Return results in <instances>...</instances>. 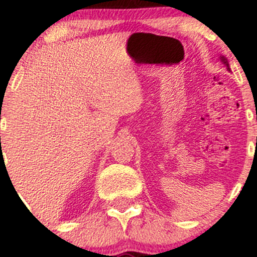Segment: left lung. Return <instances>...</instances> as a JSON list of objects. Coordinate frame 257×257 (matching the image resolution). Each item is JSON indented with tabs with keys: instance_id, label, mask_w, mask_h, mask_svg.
Masks as SVG:
<instances>
[{
	"instance_id": "8db88e82",
	"label": "left lung",
	"mask_w": 257,
	"mask_h": 257,
	"mask_svg": "<svg viewBox=\"0 0 257 257\" xmlns=\"http://www.w3.org/2000/svg\"><path fill=\"white\" fill-rule=\"evenodd\" d=\"M220 59H221V61L223 62V64H225L226 65V68L228 69V70H230V66H228V62H227V59H226L225 56H220Z\"/></svg>"
}]
</instances>
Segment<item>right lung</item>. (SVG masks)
<instances>
[{
	"label": "right lung",
	"instance_id": "1",
	"mask_svg": "<svg viewBox=\"0 0 257 257\" xmlns=\"http://www.w3.org/2000/svg\"><path fill=\"white\" fill-rule=\"evenodd\" d=\"M0 139H1V138H0Z\"/></svg>",
	"mask_w": 257,
	"mask_h": 257
}]
</instances>
